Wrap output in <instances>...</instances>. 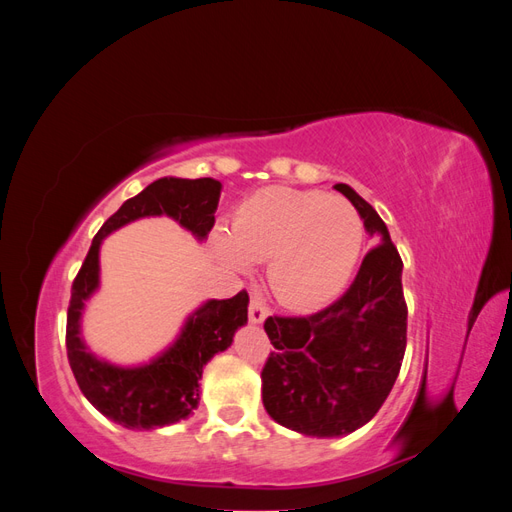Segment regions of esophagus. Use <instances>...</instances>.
Listing matches in <instances>:
<instances>
[{
	"instance_id": "esophagus-1",
	"label": "esophagus",
	"mask_w": 512,
	"mask_h": 512,
	"mask_svg": "<svg viewBox=\"0 0 512 512\" xmlns=\"http://www.w3.org/2000/svg\"><path fill=\"white\" fill-rule=\"evenodd\" d=\"M267 316H269V312H267L265 303H262L258 297H252V301H250V322L260 324V322L267 320Z\"/></svg>"
}]
</instances>
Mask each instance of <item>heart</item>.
<instances>
[{"instance_id":"obj_1","label":"heart","mask_w":512,"mask_h":512,"mask_svg":"<svg viewBox=\"0 0 512 512\" xmlns=\"http://www.w3.org/2000/svg\"><path fill=\"white\" fill-rule=\"evenodd\" d=\"M365 226L342 196L286 185L258 190L237 205L230 232L213 247L230 269L250 271L267 260V284L288 307H316L342 292L359 265Z\"/></svg>"}]
</instances>
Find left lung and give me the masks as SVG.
I'll return each mask as SVG.
<instances>
[{
  "label": "left lung",
  "mask_w": 512,
  "mask_h": 512,
  "mask_svg": "<svg viewBox=\"0 0 512 512\" xmlns=\"http://www.w3.org/2000/svg\"><path fill=\"white\" fill-rule=\"evenodd\" d=\"M363 218L371 247L344 297L312 316H269L273 344L262 369V404L292 431L312 438L348 436L376 416L399 376L408 307L404 262L376 209L337 183Z\"/></svg>",
  "instance_id": "obj_1"
}]
</instances>
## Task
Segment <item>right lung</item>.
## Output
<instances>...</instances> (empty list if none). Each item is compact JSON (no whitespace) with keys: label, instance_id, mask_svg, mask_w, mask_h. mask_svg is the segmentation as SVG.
Returning <instances> with one entry per match:
<instances>
[{"label":"right lung","instance_id":"add662e5","mask_svg":"<svg viewBox=\"0 0 512 512\" xmlns=\"http://www.w3.org/2000/svg\"><path fill=\"white\" fill-rule=\"evenodd\" d=\"M220 192L222 183L211 177H162L149 183L102 224L72 284L66 327L72 374L89 404L121 427L158 429L183 421L198 408L203 367L230 348L237 329L247 324L250 297L241 290L232 299L205 301L185 318L175 342L151 361L132 367L115 365L91 352L81 333L85 303L100 288L102 241L121 226L158 215H166L198 241H205L215 222Z\"/></svg>","mask_w":512,"mask_h":512}]
</instances>
